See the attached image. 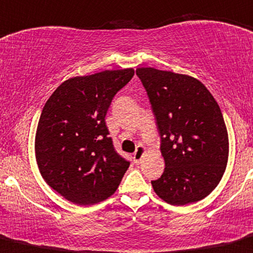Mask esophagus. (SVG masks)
I'll list each match as a JSON object with an SVG mask.
<instances>
[{"label": "esophagus", "instance_id": "1", "mask_svg": "<svg viewBox=\"0 0 253 253\" xmlns=\"http://www.w3.org/2000/svg\"><path fill=\"white\" fill-rule=\"evenodd\" d=\"M145 153H147V150H145V148L143 147V145H138L137 149H135L134 154H133V161H134V164H139L140 160H142L143 156L145 155Z\"/></svg>", "mask_w": 253, "mask_h": 253}]
</instances>
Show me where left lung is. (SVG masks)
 <instances>
[{
    "mask_svg": "<svg viewBox=\"0 0 253 253\" xmlns=\"http://www.w3.org/2000/svg\"><path fill=\"white\" fill-rule=\"evenodd\" d=\"M153 106L165 171L154 191L174 206L194 204L211 194L222 179L229 139L219 105L193 76L138 68Z\"/></svg>",
    "mask_w": 253,
    "mask_h": 253,
    "instance_id": "obj_1",
    "label": "left lung"
}]
</instances>
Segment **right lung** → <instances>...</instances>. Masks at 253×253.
<instances>
[{
	"instance_id": "obj_1",
	"label": "right lung",
	"mask_w": 253,
	"mask_h": 253,
	"mask_svg": "<svg viewBox=\"0 0 253 253\" xmlns=\"http://www.w3.org/2000/svg\"><path fill=\"white\" fill-rule=\"evenodd\" d=\"M132 68L75 76L57 87L42 109L35 155L44 182L81 206L113 195L129 162L115 151L105 115L114 95L133 78Z\"/></svg>"
}]
</instances>
